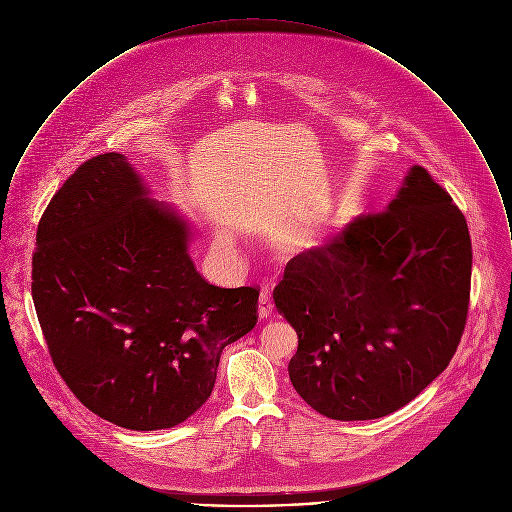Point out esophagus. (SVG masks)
Listing matches in <instances>:
<instances>
[{
	"instance_id": "esophagus-1",
	"label": "esophagus",
	"mask_w": 512,
	"mask_h": 512,
	"mask_svg": "<svg viewBox=\"0 0 512 512\" xmlns=\"http://www.w3.org/2000/svg\"><path fill=\"white\" fill-rule=\"evenodd\" d=\"M272 311H274V303L270 299V292L262 290L260 299H258V317L268 319V317H272Z\"/></svg>"
}]
</instances>
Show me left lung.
<instances>
[{"mask_svg":"<svg viewBox=\"0 0 512 512\" xmlns=\"http://www.w3.org/2000/svg\"><path fill=\"white\" fill-rule=\"evenodd\" d=\"M471 258L463 213L420 165L382 213L297 254L274 290L299 339L288 366L297 394L341 422L412 402L461 341Z\"/></svg>","mask_w":512,"mask_h":512,"instance_id":"obj_1","label":"left lung"}]
</instances>
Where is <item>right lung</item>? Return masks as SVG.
Returning a JSON list of instances; mask_svg holds the SVG:
<instances>
[{"instance_id": "1", "label": "right lung", "mask_w": 512, "mask_h": 512, "mask_svg": "<svg viewBox=\"0 0 512 512\" xmlns=\"http://www.w3.org/2000/svg\"><path fill=\"white\" fill-rule=\"evenodd\" d=\"M189 220L122 153L84 161L39 220L33 303L59 374L96 416L173 428L211 396L220 353L256 325V288H217Z\"/></svg>"}]
</instances>
